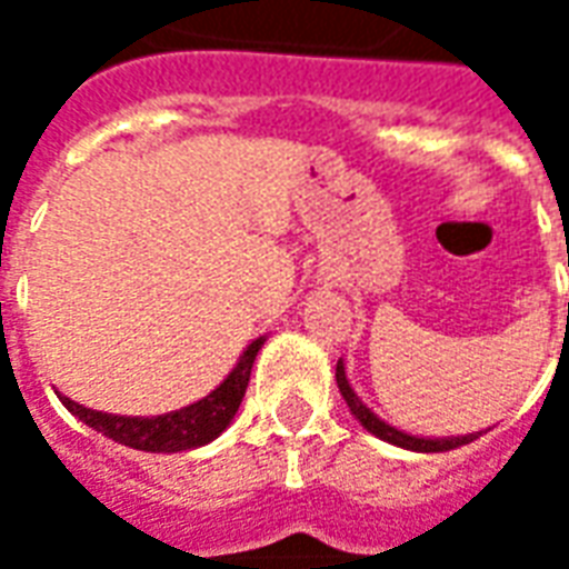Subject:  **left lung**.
Listing matches in <instances>:
<instances>
[{
    "instance_id": "left-lung-1",
    "label": "left lung",
    "mask_w": 569,
    "mask_h": 569,
    "mask_svg": "<svg viewBox=\"0 0 569 569\" xmlns=\"http://www.w3.org/2000/svg\"><path fill=\"white\" fill-rule=\"evenodd\" d=\"M335 381H338V390L345 396L347 408L353 411V418L362 423V427L375 432L378 439L390 441V445H399V448H408V451H420V453H439V451H451V448H460V445H469L472 439L478 436H457V439H418V436H408L402 429L390 427V423H383L378 415H371L369 408L362 406V399H359L353 390H350V383H347V375H345V362H338V369H335Z\"/></svg>"
}]
</instances>
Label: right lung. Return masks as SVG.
<instances>
[{
	"instance_id": "1",
	"label": "right lung",
	"mask_w": 569,
	"mask_h": 569,
	"mask_svg": "<svg viewBox=\"0 0 569 569\" xmlns=\"http://www.w3.org/2000/svg\"><path fill=\"white\" fill-rule=\"evenodd\" d=\"M264 345V338L252 341L247 347V353L240 357L237 369L224 378L207 399H200L194 406L179 408L173 415H161V418H121V415H103V411H93L79 402H72L67 396H60V402L97 432H103L118 445H128L137 451H151V453H176V451H191L212 441L222 432L231 418L237 415V408L243 402V393L249 387V371L256 362V353Z\"/></svg>"
}]
</instances>
